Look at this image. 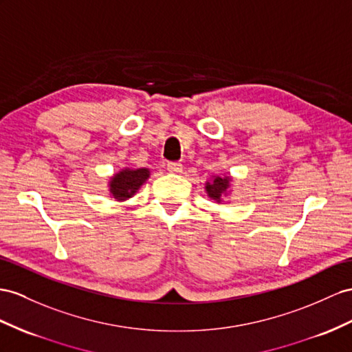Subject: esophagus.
Listing matches in <instances>:
<instances>
[{
  "mask_svg": "<svg viewBox=\"0 0 352 352\" xmlns=\"http://www.w3.org/2000/svg\"><path fill=\"white\" fill-rule=\"evenodd\" d=\"M168 170L170 174H179L183 170V165L178 164V162H169Z\"/></svg>",
  "mask_w": 352,
  "mask_h": 352,
  "instance_id": "esophagus-1",
  "label": "esophagus"
}]
</instances>
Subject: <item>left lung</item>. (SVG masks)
<instances>
[{
    "label": "left lung",
    "mask_w": 352,
    "mask_h": 352,
    "mask_svg": "<svg viewBox=\"0 0 352 352\" xmlns=\"http://www.w3.org/2000/svg\"><path fill=\"white\" fill-rule=\"evenodd\" d=\"M230 187V177H214L212 182L205 184V192L208 193L211 199L215 202H223V197L228 195V188Z\"/></svg>",
    "instance_id": "left-lung-1"
}]
</instances>
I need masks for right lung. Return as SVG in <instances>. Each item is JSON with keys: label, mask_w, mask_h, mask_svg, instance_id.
I'll use <instances>...</instances> for the list:
<instances>
[{"label": "right lung", "mask_w": 352, "mask_h": 352, "mask_svg": "<svg viewBox=\"0 0 352 352\" xmlns=\"http://www.w3.org/2000/svg\"><path fill=\"white\" fill-rule=\"evenodd\" d=\"M150 170L147 168L129 169L124 168L114 174L108 183L110 193L117 201H126L140 190V187L147 182Z\"/></svg>", "instance_id": "obj_1"}]
</instances>
